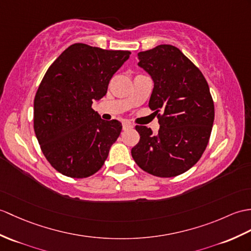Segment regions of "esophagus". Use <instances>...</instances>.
Masks as SVG:
<instances>
[{"mask_svg":"<svg viewBox=\"0 0 251 251\" xmlns=\"http://www.w3.org/2000/svg\"><path fill=\"white\" fill-rule=\"evenodd\" d=\"M131 128H133V125L131 123H129V122H124V123H123V130L131 129Z\"/></svg>","mask_w":251,"mask_h":251,"instance_id":"obj_1","label":"esophagus"}]
</instances>
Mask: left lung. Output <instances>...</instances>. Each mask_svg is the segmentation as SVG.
I'll return each mask as SVG.
<instances>
[{
	"mask_svg": "<svg viewBox=\"0 0 251 251\" xmlns=\"http://www.w3.org/2000/svg\"><path fill=\"white\" fill-rule=\"evenodd\" d=\"M138 65L154 82L149 107L158 114V135L136 126L140 141L131 149L136 164L150 174L172 177L195 166L206 149L214 102L200 69L178 48L159 45L138 53Z\"/></svg>",
	"mask_w": 251,
	"mask_h": 251,
	"instance_id": "obj_1",
	"label": "left lung"
}]
</instances>
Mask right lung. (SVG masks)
Masks as SVG:
<instances>
[{
  "label": "right lung",
  "mask_w": 251,
  "mask_h": 251,
  "mask_svg": "<svg viewBox=\"0 0 251 251\" xmlns=\"http://www.w3.org/2000/svg\"><path fill=\"white\" fill-rule=\"evenodd\" d=\"M129 54L74 44L45 74L34 99V130L47 160L63 176H91L107 159L122 124L101 120L92 103L107 94Z\"/></svg>",
  "instance_id": "obj_1"
}]
</instances>
